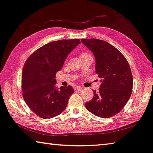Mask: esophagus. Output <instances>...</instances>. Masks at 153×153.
<instances>
[{"label": "esophagus", "mask_w": 153, "mask_h": 153, "mask_svg": "<svg viewBox=\"0 0 153 153\" xmlns=\"http://www.w3.org/2000/svg\"><path fill=\"white\" fill-rule=\"evenodd\" d=\"M82 89H83V88L80 87L79 86H77L74 87V90H82Z\"/></svg>", "instance_id": "1"}]
</instances>
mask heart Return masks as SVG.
Returning a JSON list of instances; mask_svg holds the SVG:
<instances>
[{
	"instance_id": "1",
	"label": "heart",
	"mask_w": 153,
	"mask_h": 153,
	"mask_svg": "<svg viewBox=\"0 0 153 153\" xmlns=\"http://www.w3.org/2000/svg\"><path fill=\"white\" fill-rule=\"evenodd\" d=\"M86 54H88V53H82L80 54V56H82V55H86Z\"/></svg>"
}]
</instances>
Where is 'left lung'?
Instances as JSON below:
<instances>
[{"label": "left lung", "instance_id": "obj_1", "mask_svg": "<svg viewBox=\"0 0 153 153\" xmlns=\"http://www.w3.org/2000/svg\"><path fill=\"white\" fill-rule=\"evenodd\" d=\"M81 41L96 59V73L101 79L98 91L86 102L90 113L102 118L117 115L128 102L133 88V77L128 61L120 51L104 40L90 38Z\"/></svg>", "mask_w": 153, "mask_h": 153}]
</instances>
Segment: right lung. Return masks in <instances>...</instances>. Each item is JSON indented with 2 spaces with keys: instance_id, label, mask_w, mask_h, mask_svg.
I'll return each instance as SVG.
<instances>
[{
  "instance_id": "add662e5",
  "label": "right lung",
  "mask_w": 153,
  "mask_h": 153,
  "mask_svg": "<svg viewBox=\"0 0 153 153\" xmlns=\"http://www.w3.org/2000/svg\"><path fill=\"white\" fill-rule=\"evenodd\" d=\"M79 43V39L53 41L37 49L25 61L22 74L23 98L38 117L53 118L65 109L74 89L69 85L56 90V74Z\"/></svg>"
}]
</instances>
